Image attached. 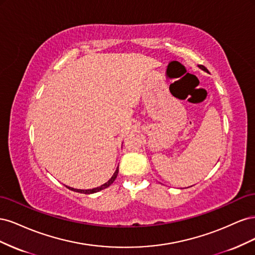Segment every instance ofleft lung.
I'll return each mask as SVG.
<instances>
[{
  "label": "left lung",
  "mask_w": 255,
  "mask_h": 255,
  "mask_svg": "<svg viewBox=\"0 0 255 255\" xmlns=\"http://www.w3.org/2000/svg\"><path fill=\"white\" fill-rule=\"evenodd\" d=\"M199 68H200V69H202V70H204L205 72H208L207 69H206L204 66H202V65H199Z\"/></svg>",
  "instance_id": "obj_1"
}]
</instances>
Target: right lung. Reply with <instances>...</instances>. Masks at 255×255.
<instances>
[{
  "label": "right lung",
  "instance_id": "add662e5",
  "mask_svg": "<svg viewBox=\"0 0 255 255\" xmlns=\"http://www.w3.org/2000/svg\"><path fill=\"white\" fill-rule=\"evenodd\" d=\"M118 172H119V169H118V167H117V169H116V171H115V173L113 174V176L111 177V179H110L109 181H107L105 184L101 185V186H99V187H96V188H92V189H75V188L69 187V186H66V187H67V188H69V189L73 190V191L81 192V194H86V195H89V194H95V192H98V191H100V190H103V189L107 188L109 186H111V185L114 183V181L116 180V177H117Z\"/></svg>",
  "mask_w": 255,
  "mask_h": 255
}]
</instances>
